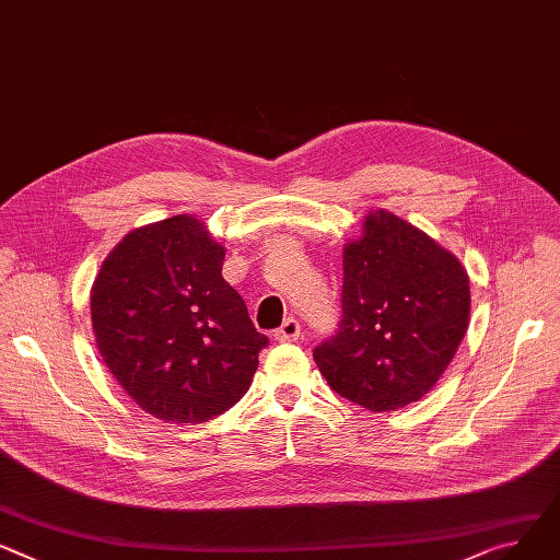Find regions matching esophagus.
I'll return each instance as SVG.
<instances>
[{"mask_svg":"<svg viewBox=\"0 0 560 560\" xmlns=\"http://www.w3.org/2000/svg\"><path fill=\"white\" fill-rule=\"evenodd\" d=\"M300 335H302V324L296 322L294 317H288V319L275 330V340H279V342H294V340H300Z\"/></svg>","mask_w":560,"mask_h":560,"instance_id":"obj_1","label":"esophagus"}]
</instances>
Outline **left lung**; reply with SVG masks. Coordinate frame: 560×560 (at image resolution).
<instances>
[{
	"label": "left lung",
	"mask_w": 560,
	"mask_h": 560,
	"mask_svg": "<svg viewBox=\"0 0 560 560\" xmlns=\"http://www.w3.org/2000/svg\"><path fill=\"white\" fill-rule=\"evenodd\" d=\"M342 319L313 358L335 394L371 412L417 402L455 358L470 315L455 254L389 211L345 245Z\"/></svg>",
	"instance_id": "8db88e82"
}]
</instances>
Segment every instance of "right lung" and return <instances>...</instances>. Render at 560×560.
<instances>
[{
    "label": "right lung",
    "mask_w": 560,
    "mask_h": 560,
    "mask_svg": "<svg viewBox=\"0 0 560 560\" xmlns=\"http://www.w3.org/2000/svg\"><path fill=\"white\" fill-rule=\"evenodd\" d=\"M225 247L173 215L107 254L90 304L96 347L128 396L160 421L205 423L243 398L268 338L222 279Z\"/></svg>",
    "instance_id": "right-lung-1"
}]
</instances>
